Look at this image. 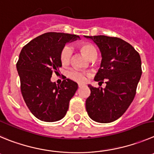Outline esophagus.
<instances>
[{
	"instance_id": "34e87169",
	"label": "esophagus",
	"mask_w": 154,
	"mask_h": 154,
	"mask_svg": "<svg viewBox=\"0 0 154 154\" xmlns=\"http://www.w3.org/2000/svg\"><path fill=\"white\" fill-rule=\"evenodd\" d=\"M82 87H83V84H78V87H79V88H81Z\"/></svg>"
}]
</instances>
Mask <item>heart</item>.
Wrapping results in <instances>:
<instances>
[{
  "label": "heart",
  "mask_w": 154,
  "mask_h": 154,
  "mask_svg": "<svg viewBox=\"0 0 154 154\" xmlns=\"http://www.w3.org/2000/svg\"><path fill=\"white\" fill-rule=\"evenodd\" d=\"M80 51L90 60H94L97 57V50L93 45L90 43H81L78 45ZM72 55V49L69 45H64L61 49L60 60L63 64H68ZM67 77L75 81L84 83L87 80V74L81 72L77 69H71L67 71Z\"/></svg>",
  "instance_id": "heart-1"
}]
</instances>
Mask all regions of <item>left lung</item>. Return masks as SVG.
<instances>
[{
	"label": "left lung",
	"mask_w": 154,
	"mask_h": 154,
	"mask_svg": "<svg viewBox=\"0 0 154 154\" xmlns=\"http://www.w3.org/2000/svg\"><path fill=\"white\" fill-rule=\"evenodd\" d=\"M85 37L97 45L103 57L95 81L103 84L105 80L106 84L104 89L88 85L91 93L86 101V109L95 122H112L125 112L135 97L142 74L140 54L117 37Z\"/></svg>",
	"instance_id": "1"
}]
</instances>
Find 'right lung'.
<instances>
[{
	"instance_id": "obj_1",
	"label": "right lung",
	"mask_w": 154,
	"mask_h": 154,
	"mask_svg": "<svg viewBox=\"0 0 154 154\" xmlns=\"http://www.w3.org/2000/svg\"><path fill=\"white\" fill-rule=\"evenodd\" d=\"M77 38L80 37L71 34L46 32L21 50L17 63L21 93L29 109L39 120L52 122L64 118L78 88L70 79L64 78L58 86L51 81L53 73L61 67V49Z\"/></svg>"
}]
</instances>
